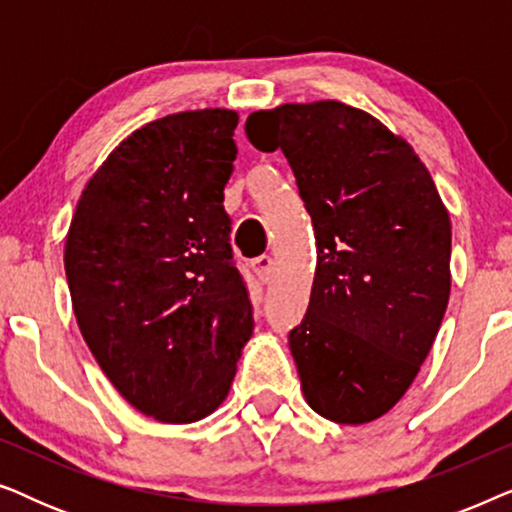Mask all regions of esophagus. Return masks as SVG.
<instances>
[{
	"mask_svg": "<svg viewBox=\"0 0 512 512\" xmlns=\"http://www.w3.org/2000/svg\"><path fill=\"white\" fill-rule=\"evenodd\" d=\"M254 270L261 275L263 282H270L272 275H275V258L272 256H258L254 261Z\"/></svg>",
	"mask_w": 512,
	"mask_h": 512,
	"instance_id": "obj_1",
	"label": "esophagus"
}]
</instances>
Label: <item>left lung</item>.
Masks as SVG:
<instances>
[{
	"label": "left lung",
	"mask_w": 512,
	"mask_h": 512,
	"mask_svg": "<svg viewBox=\"0 0 512 512\" xmlns=\"http://www.w3.org/2000/svg\"><path fill=\"white\" fill-rule=\"evenodd\" d=\"M249 142L282 149L317 237L305 319L289 333L305 401L368 424L401 401L450 300L452 223L415 149L338 100L247 118Z\"/></svg>",
	"instance_id": "obj_1"
}]
</instances>
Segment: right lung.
Returning a JSON list of instances; mask_svg holds the SVG:
<instances>
[{"instance_id": "right-lung-1", "label": "right lung", "mask_w": 512, "mask_h": 512, "mask_svg": "<svg viewBox=\"0 0 512 512\" xmlns=\"http://www.w3.org/2000/svg\"><path fill=\"white\" fill-rule=\"evenodd\" d=\"M230 109L158 118L125 137L83 188L65 272L83 340L146 417L191 424L226 401L254 333L233 265L223 188Z\"/></svg>"}]
</instances>
